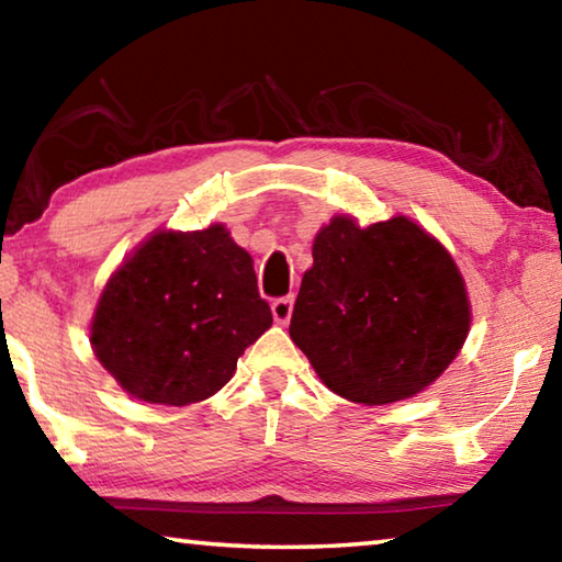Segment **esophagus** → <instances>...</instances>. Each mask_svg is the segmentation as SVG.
I'll return each mask as SVG.
<instances>
[{
  "label": "esophagus",
  "instance_id": "34e87169",
  "mask_svg": "<svg viewBox=\"0 0 562 562\" xmlns=\"http://www.w3.org/2000/svg\"><path fill=\"white\" fill-rule=\"evenodd\" d=\"M272 317L278 325H288L292 317V297H280L272 302Z\"/></svg>",
  "mask_w": 562,
  "mask_h": 562
}]
</instances>
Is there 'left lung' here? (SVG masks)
<instances>
[{
  "mask_svg": "<svg viewBox=\"0 0 562 562\" xmlns=\"http://www.w3.org/2000/svg\"><path fill=\"white\" fill-rule=\"evenodd\" d=\"M294 302L290 337L322 384L382 406L431 386L459 357L471 302L451 252L412 217L319 227Z\"/></svg>",
  "mask_w": 562,
  "mask_h": 562,
  "instance_id": "obj_1",
  "label": "left lung"
}]
</instances>
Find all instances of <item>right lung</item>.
<instances>
[{
  "label": "right lung",
  "instance_id": "obj_1",
  "mask_svg": "<svg viewBox=\"0 0 562 562\" xmlns=\"http://www.w3.org/2000/svg\"><path fill=\"white\" fill-rule=\"evenodd\" d=\"M270 325L252 258L225 225L156 231L103 288L91 349L133 398L186 406L221 392Z\"/></svg>",
  "mask_w": 562,
  "mask_h": 562
}]
</instances>
